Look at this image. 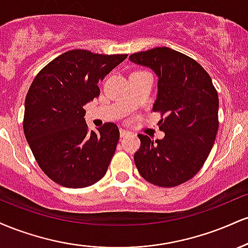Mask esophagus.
<instances>
[{
    "mask_svg": "<svg viewBox=\"0 0 248 248\" xmlns=\"http://www.w3.org/2000/svg\"><path fill=\"white\" fill-rule=\"evenodd\" d=\"M129 134V132H128L127 129H124V128H120V136L121 138H124V136H126Z\"/></svg>",
    "mask_w": 248,
    "mask_h": 248,
    "instance_id": "esophagus-1",
    "label": "esophagus"
}]
</instances>
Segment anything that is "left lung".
<instances>
[{"instance_id": "8db88e82", "label": "left lung", "mask_w": 248, "mask_h": 248, "mask_svg": "<svg viewBox=\"0 0 248 248\" xmlns=\"http://www.w3.org/2000/svg\"><path fill=\"white\" fill-rule=\"evenodd\" d=\"M129 61L150 67L158 78L154 112H160L162 140L139 134L135 166L147 182L162 187L179 186L203 167L218 132V93L195 59L169 47L133 53Z\"/></svg>"}]
</instances>
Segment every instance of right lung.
Here are the masks:
<instances>
[{
    "label": "right lung",
    "mask_w": 248,
    "mask_h": 248,
    "mask_svg": "<svg viewBox=\"0 0 248 248\" xmlns=\"http://www.w3.org/2000/svg\"><path fill=\"white\" fill-rule=\"evenodd\" d=\"M127 55L71 50L39 71L28 91L23 130L37 163L62 186L79 189L106 173L120 133L113 122L88 130L87 102L98 98L101 81Z\"/></svg>",
    "instance_id": "right-lung-1"
}]
</instances>
